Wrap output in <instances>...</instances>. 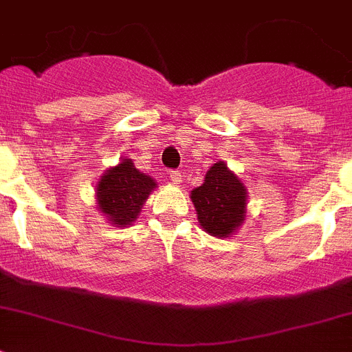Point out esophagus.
<instances>
[{"instance_id":"34e87169","label":"esophagus","mask_w":352,"mask_h":352,"mask_svg":"<svg viewBox=\"0 0 352 352\" xmlns=\"http://www.w3.org/2000/svg\"><path fill=\"white\" fill-rule=\"evenodd\" d=\"M170 182H173L174 185H182L183 183L182 170H170Z\"/></svg>"}]
</instances>
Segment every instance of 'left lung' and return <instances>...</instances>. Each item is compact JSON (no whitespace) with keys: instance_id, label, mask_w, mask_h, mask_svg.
Returning a JSON list of instances; mask_svg holds the SVG:
<instances>
[{"instance_id":"1","label":"left lung","mask_w":352,"mask_h":352,"mask_svg":"<svg viewBox=\"0 0 352 352\" xmlns=\"http://www.w3.org/2000/svg\"><path fill=\"white\" fill-rule=\"evenodd\" d=\"M190 199L202 230L216 239L232 236L247 217V186L224 160L209 167L204 183L192 190Z\"/></svg>"}]
</instances>
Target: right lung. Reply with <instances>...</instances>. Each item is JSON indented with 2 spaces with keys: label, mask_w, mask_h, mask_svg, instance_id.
<instances>
[{
  "label": "right lung",
  "mask_w": 352,
  "mask_h": 352,
  "mask_svg": "<svg viewBox=\"0 0 352 352\" xmlns=\"http://www.w3.org/2000/svg\"><path fill=\"white\" fill-rule=\"evenodd\" d=\"M157 182L136 169L133 159L122 157L117 166L109 167L96 182V209L112 226L126 228L138 219Z\"/></svg>",
  "instance_id": "add662e5"
}]
</instances>
